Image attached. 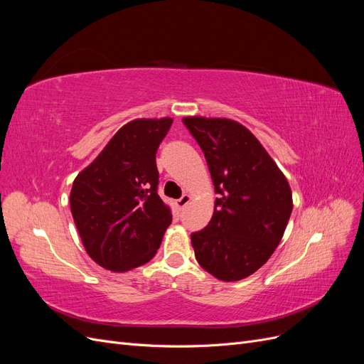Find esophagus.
Returning a JSON list of instances; mask_svg holds the SVG:
<instances>
[{
    "label": "esophagus",
    "instance_id": "esophagus-1",
    "mask_svg": "<svg viewBox=\"0 0 364 364\" xmlns=\"http://www.w3.org/2000/svg\"><path fill=\"white\" fill-rule=\"evenodd\" d=\"M191 200V196L190 194H183L179 200H176V206H178L179 209H183L186 205L190 203Z\"/></svg>",
    "mask_w": 364,
    "mask_h": 364
}]
</instances>
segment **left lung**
Here are the masks:
<instances>
[{
    "label": "left lung",
    "mask_w": 364,
    "mask_h": 364,
    "mask_svg": "<svg viewBox=\"0 0 364 364\" xmlns=\"http://www.w3.org/2000/svg\"><path fill=\"white\" fill-rule=\"evenodd\" d=\"M218 199L211 222L191 234L200 267L220 281L245 279L267 262L293 209L284 173L252 132L230 118L185 117Z\"/></svg>",
    "instance_id": "obj_1"
}]
</instances>
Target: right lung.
I'll use <instances>...</instances> for the list:
<instances>
[{
	"label": "right lung",
	"instance_id": "1",
	"mask_svg": "<svg viewBox=\"0 0 364 364\" xmlns=\"http://www.w3.org/2000/svg\"><path fill=\"white\" fill-rule=\"evenodd\" d=\"M171 123L170 117L129 121L73 182L75 228L87 255L106 270L149 262L171 223L156 191V151Z\"/></svg>",
	"mask_w": 364,
	"mask_h": 364
}]
</instances>
